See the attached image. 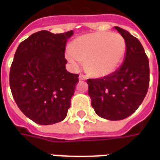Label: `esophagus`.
Masks as SVG:
<instances>
[{
	"instance_id": "1",
	"label": "esophagus",
	"mask_w": 160,
	"mask_h": 160,
	"mask_svg": "<svg viewBox=\"0 0 160 160\" xmlns=\"http://www.w3.org/2000/svg\"><path fill=\"white\" fill-rule=\"evenodd\" d=\"M87 75H85V74H83V73H80V76H79V79H80V80H87Z\"/></svg>"
}]
</instances>
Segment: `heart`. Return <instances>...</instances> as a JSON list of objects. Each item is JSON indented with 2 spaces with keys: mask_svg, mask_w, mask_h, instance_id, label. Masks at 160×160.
Returning a JSON list of instances; mask_svg holds the SVG:
<instances>
[{
  "mask_svg": "<svg viewBox=\"0 0 160 160\" xmlns=\"http://www.w3.org/2000/svg\"><path fill=\"white\" fill-rule=\"evenodd\" d=\"M126 53V42L118 33L98 32L78 38L66 52L67 59L78 68L87 61V68L93 76L111 74L117 70Z\"/></svg>",
  "mask_w": 160,
  "mask_h": 160,
  "instance_id": "1",
  "label": "heart"
}]
</instances>
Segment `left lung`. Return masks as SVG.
<instances>
[{"label":"left lung","instance_id":"1","mask_svg":"<svg viewBox=\"0 0 160 160\" xmlns=\"http://www.w3.org/2000/svg\"><path fill=\"white\" fill-rule=\"evenodd\" d=\"M126 42L123 63L109 75L88 79L92 106L99 117L111 121L129 117L141 105L149 87V62L141 42L115 26Z\"/></svg>","mask_w":160,"mask_h":160}]
</instances>
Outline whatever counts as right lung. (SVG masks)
<instances>
[{"label": "right lung", "instance_id": "right-lung-1", "mask_svg": "<svg viewBox=\"0 0 160 160\" xmlns=\"http://www.w3.org/2000/svg\"><path fill=\"white\" fill-rule=\"evenodd\" d=\"M73 31L54 34L40 31L19 43L9 83L16 104L36 123L49 125L66 118L79 81L66 70L65 48Z\"/></svg>", "mask_w": 160, "mask_h": 160}]
</instances>
